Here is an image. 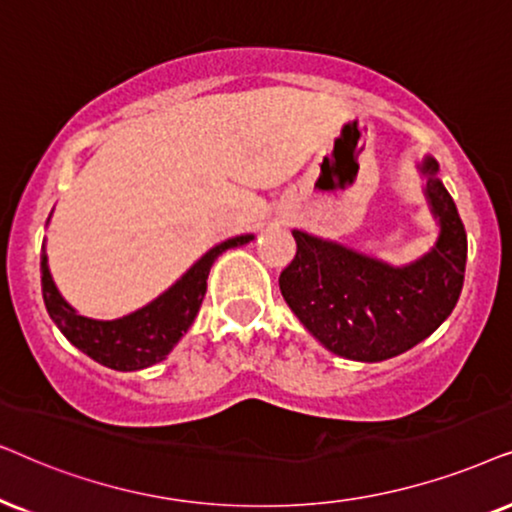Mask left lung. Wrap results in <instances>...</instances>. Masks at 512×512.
<instances>
[{
  "label": "left lung",
  "instance_id": "8db88e82",
  "mask_svg": "<svg viewBox=\"0 0 512 512\" xmlns=\"http://www.w3.org/2000/svg\"><path fill=\"white\" fill-rule=\"evenodd\" d=\"M426 194L440 220L435 248L393 269L344 245L292 231L297 252L281 271L283 299L306 330L337 356L377 363L433 335L456 306L466 271V229L452 196L424 161Z\"/></svg>",
  "mask_w": 512,
  "mask_h": 512
}]
</instances>
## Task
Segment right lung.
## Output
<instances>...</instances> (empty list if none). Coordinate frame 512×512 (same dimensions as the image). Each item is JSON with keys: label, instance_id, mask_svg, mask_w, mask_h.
I'll list each match as a JSON object with an SVG mask.
<instances>
[{"label": "right lung", "instance_id": "1", "mask_svg": "<svg viewBox=\"0 0 512 512\" xmlns=\"http://www.w3.org/2000/svg\"><path fill=\"white\" fill-rule=\"evenodd\" d=\"M248 241H252V236L229 238V241L215 245L168 292H163L145 309L119 320H93L79 316L53 285L42 248V292L46 311H49L53 323L60 327V332L79 351L98 360L100 365L121 372L142 370V367L161 363L189 330V325L194 323L203 295H206L210 267L217 257L224 250Z\"/></svg>", "mask_w": 512, "mask_h": 512}]
</instances>
